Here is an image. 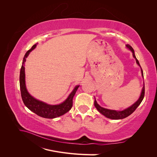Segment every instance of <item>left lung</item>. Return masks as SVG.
I'll use <instances>...</instances> for the list:
<instances>
[{
  "instance_id": "left-lung-1",
  "label": "left lung",
  "mask_w": 157,
  "mask_h": 157,
  "mask_svg": "<svg viewBox=\"0 0 157 157\" xmlns=\"http://www.w3.org/2000/svg\"><path fill=\"white\" fill-rule=\"evenodd\" d=\"M126 47L132 51V54H133V57H134V58H135V59L136 61V63L141 67L139 61H138V60L137 59L136 57L135 56L134 49H133L132 47L131 46H130L129 44H126ZM141 71L142 77H144V73H143V70H142L141 67ZM144 96H145V85L144 86L143 88H142V91H141L140 97L138 100H137L135 103L133 104L132 106L124 109V110H123V111H115V110H111V109H105V108H103V107H101L100 105H99V104L97 103L96 99H95V101H94V105H95V107H96L97 110L99 113H101L103 115L105 116L107 118H111V119H115V120L122 119V118H124L128 117L129 115H130L132 113L134 112V111L137 109V107L140 105V103H141V101H143Z\"/></svg>"
}]
</instances>
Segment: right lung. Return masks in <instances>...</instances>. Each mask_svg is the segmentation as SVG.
<instances>
[{"mask_svg": "<svg viewBox=\"0 0 157 157\" xmlns=\"http://www.w3.org/2000/svg\"><path fill=\"white\" fill-rule=\"evenodd\" d=\"M36 44H37L33 45L32 48L26 52L23 59L20 75V85L21 98L25 105L29 110L36 114L37 115L46 118H54L64 115V114L67 113L72 108L73 99L79 86H76L72 92L69 94L68 98L65 99V101L59 104V105H48V104L39 100H37L36 99L32 97L29 94V92H27L25 86V75L24 65L26 61L27 57L29 56V53L33 49L36 48Z\"/></svg>", "mask_w": 157, "mask_h": 157, "instance_id": "obj_1", "label": "right lung"}]
</instances>
